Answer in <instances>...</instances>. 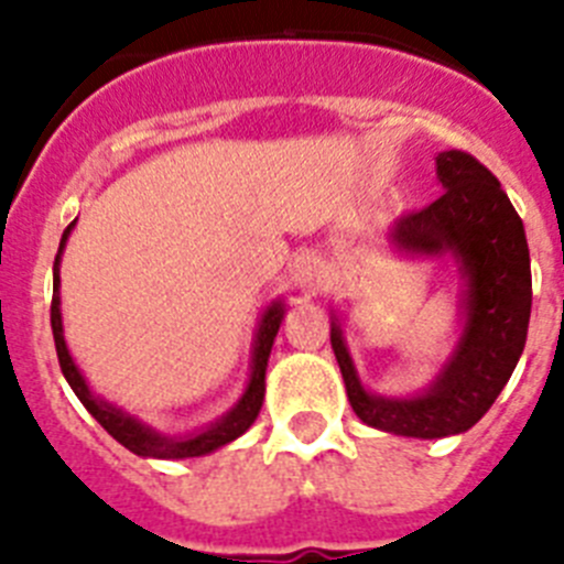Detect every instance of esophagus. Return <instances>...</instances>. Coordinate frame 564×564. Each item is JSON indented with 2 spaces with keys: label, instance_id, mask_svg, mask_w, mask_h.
<instances>
[{
  "label": "esophagus",
  "instance_id": "obj_1",
  "mask_svg": "<svg viewBox=\"0 0 564 564\" xmlns=\"http://www.w3.org/2000/svg\"><path fill=\"white\" fill-rule=\"evenodd\" d=\"M293 282L299 285V291L305 293H318L325 288V271H322V262H318L313 253H299L293 259Z\"/></svg>",
  "mask_w": 564,
  "mask_h": 564
}]
</instances>
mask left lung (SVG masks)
Segmentation results:
<instances>
[{"mask_svg":"<svg viewBox=\"0 0 564 564\" xmlns=\"http://www.w3.org/2000/svg\"><path fill=\"white\" fill-rule=\"evenodd\" d=\"M435 172L441 197L387 231L401 257L449 259L460 276V330L430 387L412 395L367 390L344 322L330 311V344L352 412L372 430L421 441L463 435L491 410L520 361L531 318L525 228L500 181L457 149L437 152Z\"/></svg>","mask_w":564,"mask_h":564,"instance_id":"obj_1","label":"left lung"}]
</instances>
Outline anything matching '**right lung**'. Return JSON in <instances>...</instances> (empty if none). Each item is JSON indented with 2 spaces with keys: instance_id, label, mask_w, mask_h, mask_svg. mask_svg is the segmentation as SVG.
<instances>
[{
  "instance_id": "obj_1",
  "label": "right lung",
  "mask_w": 564,
  "mask_h": 564,
  "mask_svg": "<svg viewBox=\"0 0 564 564\" xmlns=\"http://www.w3.org/2000/svg\"><path fill=\"white\" fill-rule=\"evenodd\" d=\"M76 228V220L69 223L67 231L62 234V242H58L56 262H53V305H50V325H53V338H56V352L58 364H62V372L67 378V383L73 387V392L78 395V401L87 406V412L101 423L104 430L115 437V441L127 446L132 455L138 457H152V460H186V457H203L212 455V452L223 449L231 441H237L239 435H246L251 430V423L257 421L259 410H262V401H265V370L268 358H271L273 338H276L279 325L285 318V299H273L271 305L262 311L257 322V333H253L251 344V372H248L246 390L239 395V401L234 403L226 415H220L217 421L206 423L200 430H192L186 435H163V432L152 430L149 423L138 421L134 415L123 412L121 406L104 401L101 395L89 390L87 378L82 376L78 364L73 361L67 350V341H64V322H62V296H58V288H62V276H58V268H62V253L67 248V239Z\"/></svg>"
}]
</instances>
